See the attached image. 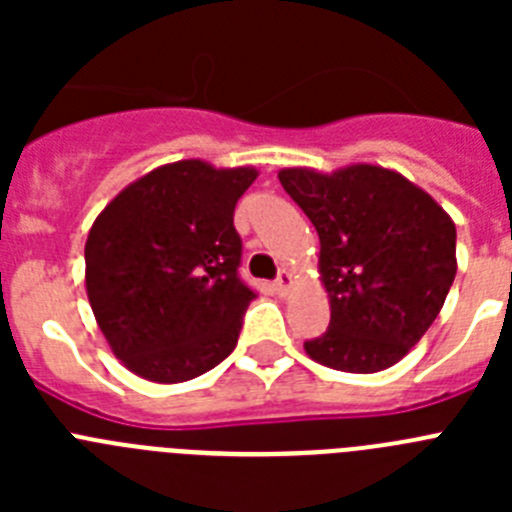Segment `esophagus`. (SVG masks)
Listing matches in <instances>:
<instances>
[{
  "label": "esophagus",
  "instance_id": "esophagus-1",
  "mask_svg": "<svg viewBox=\"0 0 512 512\" xmlns=\"http://www.w3.org/2000/svg\"><path fill=\"white\" fill-rule=\"evenodd\" d=\"M292 287H295V279H292V274L289 271H282L277 277V282H274V292H277L279 297H287L289 292H292Z\"/></svg>",
  "mask_w": 512,
  "mask_h": 512
}]
</instances>
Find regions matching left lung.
I'll use <instances>...</instances> for the list:
<instances>
[{
  "label": "left lung",
  "instance_id": "1",
  "mask_svg": "<svg viewBox=\"0 0 512 512\" xmlns=\"http://www.w3.org/2000/svg\"><path fill=\"white\" fill-rule=\"evenodd\" d=\"M279 182L320 235L330 325L305 341L312 361L351 374L390 369L431 328L456 277V225L392 169L295 166Z\"/></svg>",
  "mask_w": 512,
  "mask_h": 512
}]
</instances>
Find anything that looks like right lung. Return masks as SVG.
<instances>
[{
    "mask_svg": "<svg viewBox=\"0 0 512 512\" xmlns=\"http://www.w3.org/2000/svg\"><path fill=\"white\" fill-rule=\"evenodd\" d=\"M256 176L184 158L135 179L97 215L84 246L87 297L133 374L187 382L235 348L256 295L238 279L233 212Z\"/></svg>",
    "mask_w": 512,
    "mask_h": 512,
    "instance_id": "1",
    "label": "right lung"
}]
</instances>
